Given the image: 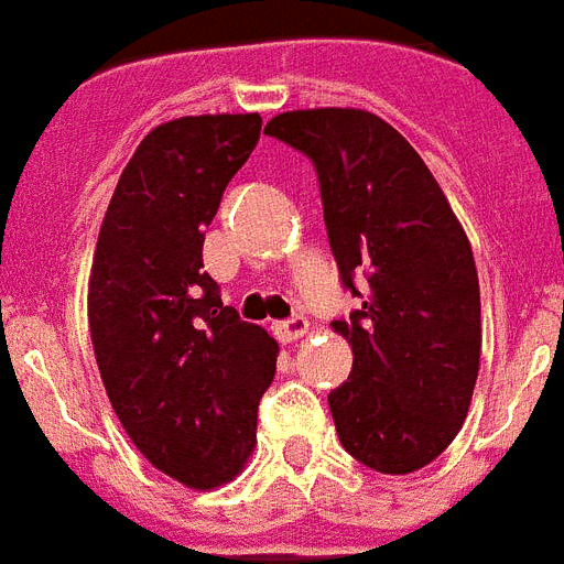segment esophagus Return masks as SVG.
Here are the masks:
<instances>
[{
	"label": "esophagus",
	"instance_id": "1",
	"mask_svg": "<svg viewBox=\"0 0 564 564\" xmlns=\"http://www.w3.org/2000/svg\"><path fill=\"white\" fill-rule=\"evenodd\" d=\"M306 333H310V322H306V318H301V315H295V318H290V322L274 324V336L281 338L283 345H290V341L304 338Z\"/></svg>",
	"mask_w": 564,
	"mask_h": 564
}]
</instances>
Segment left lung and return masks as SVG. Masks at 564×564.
I'll list each match as a JSON object with an SVG mask.
<instances>
[{
	"mask_svg": "<svg viewBox=\"0 0 564 564\" xmlns=\"http://www.w3.org/2000/svg\"><path fill=\"white\" fill-rule=\"evenodd\" d=\"M263 132L313 159L329 249L361 297L333 322L354 350L350 377L327 397L338 441L377 473H416L457 437L478 379L469 237L420 153L368 109H292Z\"/></svg>",
	"mask_w": 564,
	"mask_h": 564,
	"instance_id": "8db88e82",
	"label": "left lung"
}]
</instances>
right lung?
<instances>
[{
  "mask_svg": "<svg viewBox=\"0 0 564 564\" xmlns=\"http://www.w3.org/2000/svg\"><path fill=\"white\" fill-rule=\"evenodd\" d=\"M260 116L159 123L118 178L89 272V333L107 397L141 455L191 489L235 480L258 443L278 341L223 306L205 228L260 139Z\"/></svg>",
  "mask_w": 564,
  "mask_h": 564,
  "instance_id": "right-lung-1",
  "label": "right lung"
}]
</instances>
